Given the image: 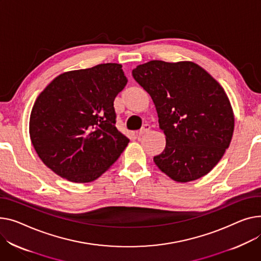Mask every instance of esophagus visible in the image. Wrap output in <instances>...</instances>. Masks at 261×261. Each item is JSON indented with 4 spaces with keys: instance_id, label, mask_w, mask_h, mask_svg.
Here are the masks:
<instances>
[{
    "instance_id": "esophagus-1",
    "label": "esophagus",
    "mask_w": 261,
    "mask_h": 261,
    "mask_svg": "<svg viewBox=\"0 0 261 261\" xmlns=\"http://www.w3.org/2000/svg\"><path fill=\"white\" fill-rule=\"evenodd\" d=\"M150 130H151V127H150V125L146 124V125H144V126H143V128H142L140 131L137 132V134H138V136H141V135H144V134L148 133Z\"/></svg>"
}]
</instances>
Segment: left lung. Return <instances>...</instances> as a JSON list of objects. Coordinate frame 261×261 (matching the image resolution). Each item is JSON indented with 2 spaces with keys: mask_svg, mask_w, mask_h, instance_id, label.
Listing matches in <instances>:
<instances>
[{
  "mask_svg": "<svg viewBox=\"0 0 261 261\" xmlns=\"http://www.w3.org/2000/svg\"><path fill=\"white\" fill-rule=\"evenodd\" d=\"M133 77L150 94L166 135V148L154 163L177 182L206 175L229 148L234 112L222 86L190 61H150Z\"/></svg>",
  "mask_w": 261,
  "mask_h": 261,
  "instance_id": "obj_1",
  "label": "left lung"
}]
</instances>
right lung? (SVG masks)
<instances>
[{
	"label": "right lung",
	"mask_w": 261,
	"mask_h": 261,
	"mask_svg": "<svg viewBox=\"0 0 261 261\" xmlns=\"http://www.w3.org/2000/svg\"><path fill=\"white\" fill-rule=\"evenodd\" d=\"M128 82L120 64L67 71L37 97L29 119L32 146L57 175L85 184L98 178L129 144L115 127L113 101Z\"/></svg>",
	"instance_id": "1"
}]
</instances>
